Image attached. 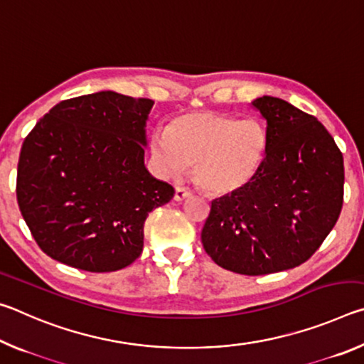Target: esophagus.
<instances>
[{
  "mask_svg": "<svg viewBox=\"0 0 364 364\" xmlns=\"http://www.w3.org/2000/svg\"><path fill=\"white\" fill-rule=\"evenodd\" d=\"M191 196H193V193H191V191L186 189V188L178 186L176 191H175V200L176 202H183L184 199H188V197H191Z\"/></svg>",
  "mask_w": 364,
  "mask_h": 364,
  "instance_id": "1",
  "label": "esophagus"
}]
</instances>
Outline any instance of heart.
Returning a JSON list of instances; mask_svg holds the SVG:
<instances>
[{
  "mask_svg": "<svg viewBox=\"0 0 364 364\" xmlns=\"http://www.w3.org/2000/svg\"><path fill=\"white\" fill-rule=\"evenodd\" d=\"M151 154L160 175L180 176L193 165L194 181L212 196L242 189L258 175L268 154V134L260 122L197 110L157 128Z\"/></svg>",
  "mask_w": 364,
  "mask_h": 364,
  "instance_id": "1",
  "label": "heart"
}]
</instances>
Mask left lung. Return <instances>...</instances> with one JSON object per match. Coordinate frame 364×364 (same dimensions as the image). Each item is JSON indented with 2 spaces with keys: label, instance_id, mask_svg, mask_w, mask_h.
Instances as JSON below:
<instances>
[{
  "label": "left lung",
  "instance_id": "8db88e82",
  "mask_svg": "<svg viewBox=\"0 0 364 364\" xmlns=\"http://www.w3.org/2000/svg\"><path fill=\"white\" fill-rule=\"evenodd\" d=\"M267 120L268 154L247 186L215 199L202 244L218 267L260 276L306 262L337 223L343 157L310 114L284 100L252 102Z\"/></svg>",
  "mask_w": 364,
  "mask_h": 364
}]
</instances>
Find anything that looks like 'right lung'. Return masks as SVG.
Returning a JSON list of instances; mask_svg holds the SVG:
<instances>
[{
  "mask_svg": "<svg viewBox=\"0 0 364 364\" xmlns=\"http://www.w3.org/2000/svg\"><path fill=\"white\" fill-rule=\"evenodd\" d=\"M152 106L100 91L60 101L27 134L17 204L46 255L91 273L122 269L141 255L147 215L175 194L144 167Z\"/></svg>",
  "mask_w": 364,
  "mask_h": 364,
  "instance_id": "right-lung-1",
  "label": "right lung"
}]
</instances>
